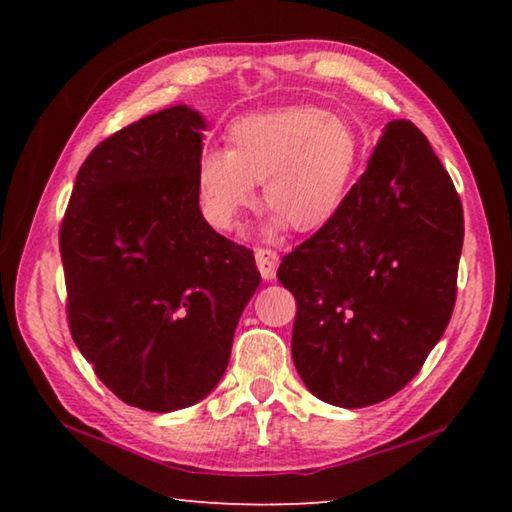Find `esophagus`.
<instances>
[{
  "label": "esophagus",
  "mask_w": 512,
  "mask_h": 512,
  "mask_svg": "<svg viewBox=\"0 0 512 512\" xmlns=\"http://www.w3.org/2000/svg\"><path fill=\"white\" fill-rule=\"evenodd\" d=\"M255 262L259 273H262L264 280H273L277 266H280V255L271 248H257L255 250Z\"/></svg>",
  "instance_id": "34e87169"
}]
</instances>
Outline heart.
Segmentation results:
<instances>
[{"instance_id":"1","label":"heart","mask_w":512,"mask_h":512,"mask_svg":"<svg viewBox=\"0 0 512 512\" xmlns=\"http://www.w3.org/2000/svg\"><path fill=\"white\" fill-rule=\"evenodd\" d=\"M228 149H203L196 185L214 228L237 230L255 205V185L273 225L316 232L334 219L359 169L363 142L354 124L316 106H291L232 121Z\"/></svg>"}]
</instances>
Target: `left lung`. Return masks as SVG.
Instances as JSON below:
<instances>
[{"mask_svg": "<svg viewBox=\"0 0 512 512\" xmlns=\"http://www.w3.org/2000/svg\"><path fill=\"white\" fill-rule=\"evenodd\" d=\"M461 248L452 178L420 128L388 121L341 210L277 268L309 391L343 409L402 391L452 318Z\"/></svg>", "mask_w": 512, "mask_h": 512, "instance_id": "8db88e82", "label": "left lung"}]
</instances>
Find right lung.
<instances>
[{"label": "right lung", "mask_w": 512, "mask_h": 512, "mask_svg": "<svg viewBox=\"0 0 512 512\" xmlns=\"http://www.w3.org/2000/svg\"><path fill=\"white\" fill-rule=\"evenodd\" d=\"M205 119L155 112L81 164L60 223L76 348L121 402L187 409L219 384L241 311L259 287L253 250L198 205Z\"/></svg>", "instance_id": "1"}]
</instances>
